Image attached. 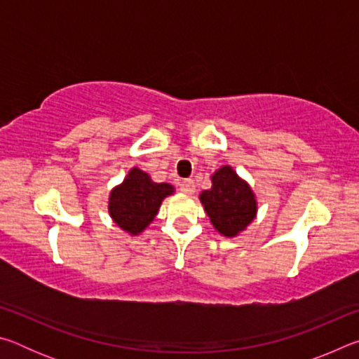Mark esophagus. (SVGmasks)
Returning a JSON list of instances; mask_svg holds the SVG:
<instances>
[{
	"mask_svg": "<svg viewBox=\"0 0 359 359\" xmlns=\"http://www.w3.org/2000/svg\"><path fill=\"white\" fill-rule=\"evenodd\" d=\"M179 187H180V190L187 194L194 193V180H191V179H184L179 184Z\"/></svg>",
	"mask_w": 359,
	"mask_h": 359,
	"instance_id": "obj_1",
	"label": "esophagus"
}]
</instances>
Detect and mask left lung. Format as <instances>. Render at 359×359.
I'll list each match as a JSON object with an SVG mask.
<instances>
[{
	"label": "left lung",
	"instance_id": "left-lung-1",
	"mask_svg": "<svg viewBox=\"0 0 359 359\" xmlns=\"http://www.w3.org/2000/svg\"><path fill=\"white\" fill-rule=\"evenodd\" d=\"M201 203L218 233L233 238L244 231L257 214V201L244 180L229 166L212 175V188L201 193Z\"/></svg>",
	"mask_w": 359,
	"mask_h": 359
}]
</instances>
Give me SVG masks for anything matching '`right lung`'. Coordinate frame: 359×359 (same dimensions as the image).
Segmentation results:
<instances>
[{"label": "right lung", "instance_id": "1", "mask_svg": "<svg viewBox=\"0 0 359 359\" xmlns=\"http://www.w3.org/2000/svg\"><path fill=\"white\" fill-rule=\"evenodd\" d=\"M174 188L155 184L141 169H131L123 184L114 188L109 198V212L121 229L137 234L154 220L158 208Z\"/></svg>", "mask_w": 359, "mask_h": 359}]
</instances>
